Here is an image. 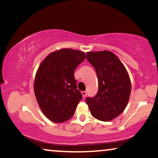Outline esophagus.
Instances as JSON below:
<instances>
[{
    "label": "esophagus",
    "mask_w": 158,
    "mask_h": 158,
    "mask_svg": "<svg viewBox=\"0 0 158 158\" xmlns=\"http://www.w3.org/2000/svg\"><path fill=\"white\" fill-rule=\"evenodd\" d=\"M81 93H82V95H83V98H85L87 95V92H86V91H82Z\"/></svg>",
    "instance_id": "34e87169"
}]
</instances>
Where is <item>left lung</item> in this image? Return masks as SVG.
I'll list each match as a JSON object with an SVG mask.
<instances>
[{"mask_svg": "<svg viewBox=\"0 0 158 158\" xmlns=\"http://www.w3.org/2000/svg\"><path fill=\"white\" fill-rule=\"evenodd\" d=\"M87 60L98 78V93L87 98L90 113L98 120L110 121L122 113L128 102L131 83L125 66L113 52H88Z\"/></svg>", "mask_w": 158, "mask_h": 158, "instance_id": "left-lung-1", "label": "left lung"}]
</instances>
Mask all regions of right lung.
Listing matches in <instances>:
<instances>
[{
	"instance_id": "obj_1",
	"label": "right lung",
	"mask_w": 158,
	"mask_h": 158,
	"mask_svg": "<svg viewBox=\"0 0 158 158\" xmlns=\"http://www.w3.org/2000/svg\"><path fill=\"white\" fill-rule=\"evenodd\" d=\"M83 52L63 48L49 54L38 68L34 92L45 117L63 123L73 117L83 98L77 89L74 71L85 58Z\"/></svg>"
}]
</instances>
